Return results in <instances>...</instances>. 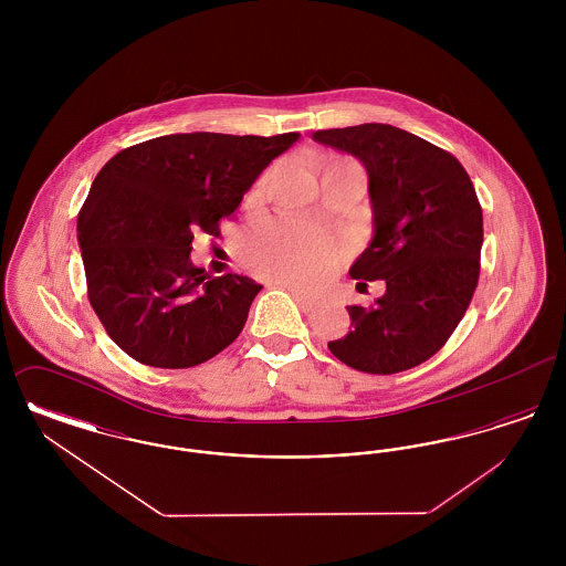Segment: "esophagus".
<instances>
[{"label": "esophagus", "instance_id": "34e87169", "mask_svg": "<svg viewBox=\"0 0 566 566\" xmlns=\"http://www.w3.org/2000/svg\"><path fill=\"white\" fill-rule=\"evenodd\" d=\"M284 289L293 295V298H295L296 303H298V307H301L303 312H310V310L316 307V298H314V296L305 295V293H301L298 289L289 286V284H284Z\"/></svg>", "mask_w": 566, "mask_h": 566}]
</instances>
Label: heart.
<instances>
[{
    "mask_svg": "<svg viewBox=\"0 0 566 566\" xmlns=\"http://www.w3.org/2000/svg\"><path fill=\"white\" fill-rule=\"evenodd\" d=\"M242 254L250 270L295 284L318 280L339 261L328 238L284 218L256 227L243 240Z\"/></svg>",
    "mask_w": 566,
    "mask_h": 566,
    "instance_id": "1",
    "label": "heart"
}]
</instances>
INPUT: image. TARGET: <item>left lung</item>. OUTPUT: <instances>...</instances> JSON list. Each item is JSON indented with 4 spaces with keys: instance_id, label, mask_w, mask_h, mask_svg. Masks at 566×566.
Here are the masks:
<instances>
[{
    "instance_id": "1",
    "label": "left lung",
    "mask_w": 566,
    "mask_h": 566,
    "mask_svg": "<svg viewBox=\"0 0 566 566\" xmlns=\"http://www.w3.org/2000/svg\"><path fill=\"white\" fill-rule=\"evenodd\" d=\"M312 139L365 167L374 233L350 275L386 282L376 305L348 307L352 328L328 350L365 374L411 369L448 342L478 286L484 218L473 182L450 153L392 125Z\"/></svg>"
}]
</instances>
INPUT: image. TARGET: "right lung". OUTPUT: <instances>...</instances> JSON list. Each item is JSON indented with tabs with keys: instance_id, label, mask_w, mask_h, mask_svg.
<instances>
[{
	"instance_id": "1",
	"label": "right lung",
	"mask_w": 566,
	"mask_h": 566,
	"mask_svg": "<svg viewBox=\"0 0 566 566\" xmlns=\"http://www.w3.org/2000/svg\"><path fill=\"white\" fill-rule=\"evenodd\" d=\"M298 134H171L112 157L78 214L88 301L132 358L161 369L210 360L242 333L254 280L210 275L190 261L197 231L218 220Z\"/></svg>"
}]
</instances>
